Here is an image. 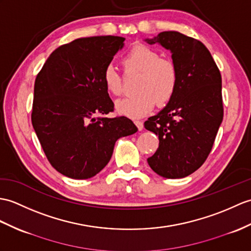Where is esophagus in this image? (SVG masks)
I'll use <instances>...</instances> for the list:
<instances>
[{"mask_svg": "<svg viewBox=\"0 0 251 251\" xmlns=\"http://www.w3.org/2000/svg\"><path fill=\"white\" fill-rule=\"evenodd\" d=\"M135 124L138 127L139 130H142L143 129V122H141V121H135Z\"/></svg>", "mask_w": 251, "mask_h": 251, "instance_id": "34e87169", "label": "esophagus"}]
</instances>
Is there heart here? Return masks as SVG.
I'll list each match as a JSON object with an SVG mask.
<instances>
[{"instance_id":"heart-1","label":"heart","mask_w":251,"mask_h":251,"mask_svg":"<svg viewBox=\"0 0 251 251\" xmlns=\"http://www.w3.org/2000/svg\"><path fill=\"white\" fill-rule=\"evenodd\" d=\"M126 72L140 73L138 94L115 102L116 112L130 119H140L152 111L155 103L162 107L171 100L177 90L178 71L173 61L161 57L158 51L145 45H136L123 57ZM102 82L111 95L119 96L123 81L112 64L103 69Z\"/></svg>"}]
</instances>
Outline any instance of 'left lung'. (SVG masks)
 Segmentation results:
<instances>
[{
    "label": "left lung",
    "mask_w": 251,
    "mask_h": 251,
    "mask_svg": "<svg viewBox=\"0 0 251 251\" xmlns=\"http://www.w3.org/2000/svg\"><path fill=\"white\" fill-rule=\"evenodd\" d=\"M145 42L170 50L178 71V85L167 106L144 122L159 138L148 158L152 170L166 178H182L207 158L224 119L221 75L200 40L176 31L161 32Z\"/></svg>",
    "instance_id": "left-lung-1"
}]
</instances>
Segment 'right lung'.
<instances>
[{"label":"right lung","instance_id":"obj_1","mask_svg":"<svg viewBox=\"0 0 251 251\" xmlns=\"http://www.w3.org/2000/svg\"><path fill=\"white\" fill-rule=\"evenodd\" d=\"M124 40L75 39L52 52L35 80L34 130L52 167L67 177L95 176L111 159L115 142L138 131L125 116L107 118L114 104L102 73Z\"/></svg>","mask_w":251,"mask_h":251}]
</instances>
